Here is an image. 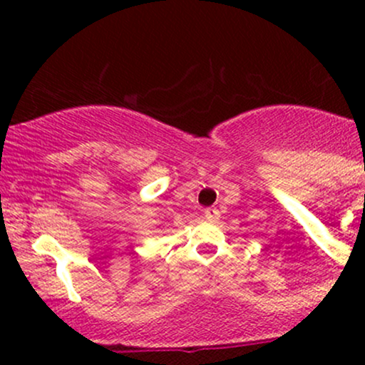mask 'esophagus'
I'll use <instances>...</instances> for the list:
<instances>
[{
	"mask_svg": "<svg viewBox=\"0 0 365 365\" xmlns=\"http://www.w3.org/2000/svg\"><path fill=\"white\" fill-rule=\"evenodd\" d=\"M204 216H206L207 221H216L217 217H220V211H217L216 207H207L206 211H204Z\"/></svg>",
	"mask_w": 365,
	"mask_h": 365,
	"instance_id": "1",
	"label": "esophagus"
}]
</instances>
